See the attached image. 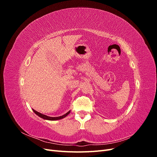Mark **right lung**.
I'll list each match as a JSON object with an SVG mask.
<instances>
[{"mask_svg":"<svg viewBox=\"0 0 157 157\" xmlns=\"http://www.w3.org/2000/svg\"><path fill=\"white\" fill-rule=\"evenodd\" d=\"M33 111H34V113L36 114V115H37L39 117H40V118H43V119H45V120H48V121H57V120H59V119H61V118H65L66 116H67L70 113V111H68L67 113H65V115H62V116H60V117H48L47 115H43V114L42 113H40L38 111L34 110V109H33Z\"/></svg>","mask_w":157,"mask_h":157,"instance_id":"add662e5","label":"right lung"}]
</instances>
